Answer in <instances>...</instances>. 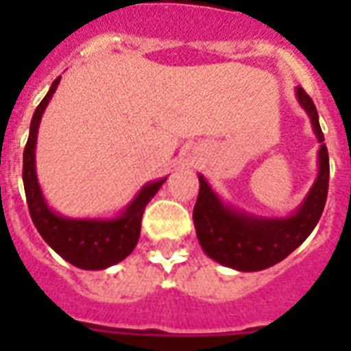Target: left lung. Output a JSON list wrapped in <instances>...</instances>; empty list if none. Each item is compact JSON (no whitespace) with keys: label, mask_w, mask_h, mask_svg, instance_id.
Returning a JSON list of instances; mask_svg holds the SVG:
<instances>
[{"label":"left lung","mask_w":351,"mask_h":351,"mask_svg":"<svg viewBox=\"0 0 351 351\" xmlns=\"http://www.w3.org/2000/svg\"><path fill=\"white\" fill-rule=\"evenodd\" d=\"M297 100L308 112L321 147L315 184L293 215L284 219H261L234 211L220 200L206 178L198 175L200 191L193 209V222L206 255L222 266L239 271H261L275 266L310 237L324 211L330 180V160L324 134L319 125L315 104L302 87H297Z\"/></svg>","instance_id":"8db88e82"}]
</instances>
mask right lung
<instances>
[{"mask_svg":"<svg viewBox=\"0 0 351 351\" xmlns=\"http://www.w3.org/2000/svg\"><path fill=\"white\" fill-rule=\"evenodd\" d=\"M60 78L54 80L47 96L36 107L30 121V132L23 151V186L29 204L30 219L38 233L58 255L82 269H106L125 258L140 239L142 215L149 200L158 193L167 178L149 182L142 187L134 200L121 211L120 217L112 220H85L60 217L47 206L43 193L36 176V138L40 127L41 114L47 104L58 89Z\"/></svg>","mask_w":351,"mask_h":351,"instance_id":"right-lung-1","label":"right lung"}]
</instances>
